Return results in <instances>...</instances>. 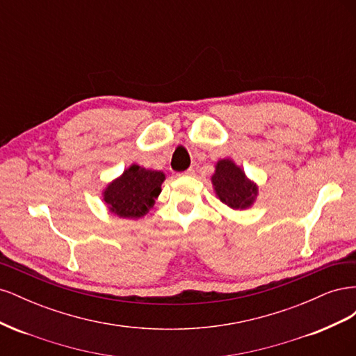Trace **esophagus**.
<instances>
[{"label":"esophagus","instance_id":"34e87169","mask_svg":"<svg viewBox=\"0 0 356 356\" xmlns=\"http://www.w3.org/2000/svg\"><path fill=\"white\" fill-rule=\"evenodd\" d=\"M193 175H195V169H193V168H190L186 172H182V174H179V177H193Z\"/></svg>","mask_w":356,"mask_h":356}]
</instances>
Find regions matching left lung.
Instances as JSON below:
<instances>
[{
    "mask_svg": "<svg viewBox=\"0 0 356 356\" xmlns=\"http://www.w3.org/2000/svg\"><path fill=\"white\" fill-rule=\"evenodd\" d=\"M211 181L215 195L232 209L251 208L258 196V186L245 175L242 168L232 159L217 161Z\"/></svg>",
    "mask_w": 356,
    "mask_h": 356,
    "instance_id": "1",
    "label": "left lung"
}]
</instances>
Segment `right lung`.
<instances>
[{
	"label": "right lung",
	"mask_w": 356,
	"mask_h": 356,
	"mask_svg": "<svg viewBox=\"0 0 356 356\" xmlns=\"http://www.w3.org/2000/svg\"><path fill=\"white\" fill-rule=\"evenodd\" d=\"M163 181V172L131 165L105 187L102 200L117 217L138 220L154 207Z\"/></svg>",
	"instance_id": "add662e5"
}]
</instances>
